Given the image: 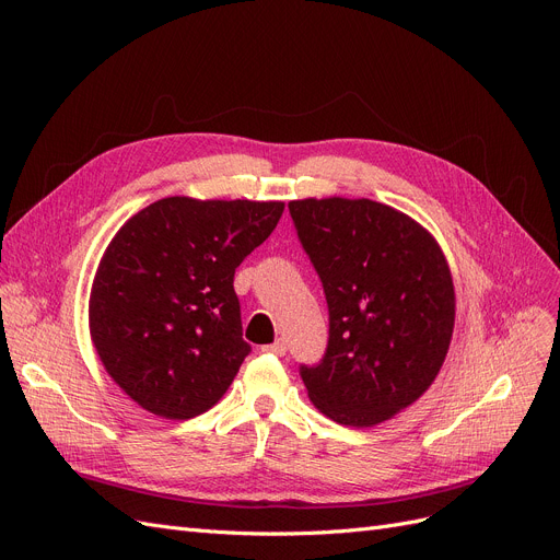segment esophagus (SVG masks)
<instances>
[{
	"label": "esophagus",
	"mask_w": 560,
	"mask_h": 560,
	"mask_svg": "<svg viewBox=\"0 0 560 560\" xmlns=\"http://www.w3.org/2000/svg\"><path fill=\"white\" fill-rule=\"evenodd\" d=\"M262 351H268V354H275V357H283L285 354V340H275L272 345H265Z\"/></svg>",
	"instance_id": "1"
}]
</instances>
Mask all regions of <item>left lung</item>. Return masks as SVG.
I'll list each match as a JSON object with an SVG mask.
<instances>
[{"mask_svg":"<svg viewBox=\"0 0 560 560\" xmlns=\"http://www.w3.org/2000/svg\"><path fill=\"white\" fill-rule=\"evenodd\" d=\"M329 306L319 365L300 368L319 413L374 427L420 399L445 363L456 295L447 258L413 218L372 199L288 203Z\"/></svg>","mask_w":560,"mask_h":560,"instance_id":"obj_1","label":"left lung"}]
</instances>
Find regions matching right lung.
I'll return each instance as SVG.
<instances>
[{
    "label": "right lung",
    "instance_id": "right-lung-1",
    "mask_svg": "<svg viewBox=\"0 0 560 560\" xmlns=\"http://www.w3.org/2000/svg\"><path fill=\"white\" fill-rule=\"evenodd\" d=\"M283 206L165 197L113 235L88 322L104 370L138 406L190 420L222 399L252 351L233 275Z\"/></svg>",
    "mask_w": 560,
    "mask_h": 560
}]
</instances>
